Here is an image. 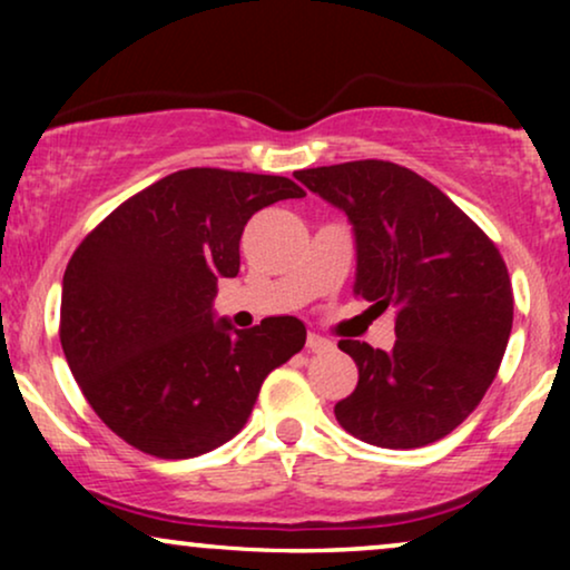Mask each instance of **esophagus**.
<instances>
[{"instance_id":"1","label":"esophagus","mask_w":570,"mask_h":570,"mask_svg":"<svg viewBox=\"0 0 570 570\" xmlns=\"http://www.w3.org/2000/svg\"><path fill=\"white\" fill-rule=\"evenodd\" d=\"M306 347H308V353H326V350L332 347V342L324 340V337H318V334H308Z\"/></svg>"}]
</instances>
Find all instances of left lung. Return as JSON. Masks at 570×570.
I'll list each match as a JSON object with an SVG mask.
<instances>
[{
  "label": "left lung",
  "mask_w": 570,
  "mask_h": 570,
  "mask_svg": "<svg viewBox=\"0 0 570 570\" xmlns=\"http://www.w3.org/2000/svg\"><path fill=\"white\" fill-rule=\"evenodd\" d=\"M355 230L353 293L396 311L394 347L340 340L357 365L337 423L381 449H420L462 425L501 368L513 324L493 240L439 186L389 160L295 170Z\"/></svg>",
  "instance_id": "1"
}]
</instances>
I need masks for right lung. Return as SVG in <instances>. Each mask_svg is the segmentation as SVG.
Returning <instances> with one entry per match:
<instances>
[{"label": "right lung", "instance_id": "obj_1", "mask_svg": "<svg viewBox=\"0 0 570 570\" xmlns=\"http://www.w3.org/2000/svg\"><path fill=\"white\" fill-rule=\"evenodd\" d=\"M306 191L285 176L176 170L96 225L67 264L59 340L85 400L145 454L189 459L230 441L264 379L306 345L295 316L252 330L213 318L254 213Z\"/></svg>", "mask_w": 570, "mask_h": 570}]
</instances>
